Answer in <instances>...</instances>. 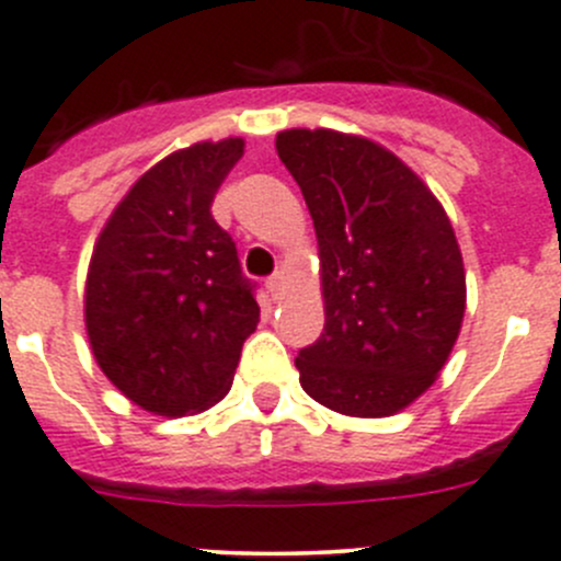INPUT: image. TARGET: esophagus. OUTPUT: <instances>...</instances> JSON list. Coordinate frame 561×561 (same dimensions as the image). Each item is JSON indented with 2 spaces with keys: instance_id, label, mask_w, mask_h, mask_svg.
I'll list each match as a JSON object with an SVG mask.
<instances>
[{
  "instance_id": "34e87169",
  "label": "esophagus",
  "mask_w": 561,
  "mask_h": 561,
  "mask_svg": "<svg viewBox=\"0 0 561 561\" xmlns=\"http://www.w3.org/2000/svg\"><path fill=\"white\" fill-rule=\"evenodd\" d=\"M265 287H268V293L274 301H282V296H285V276L282 274L268 276V279H265Z\"/></svg>"
}]
</instances>
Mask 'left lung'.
I'll return each instance as SVG.
<instances>
[{"label":"left lung","instance_id":"left-lung-1","mask_svg":"<svg viewBox=\"0 0 561 561\" xmlns=\"http://www.w3.org/2000/svg\"><path fill=\"white\" fill-rule=\"evenodd\" d=\"M276 153L320 249L325 325L296 356L304 391L345 416H391L431 389L463 323L449 216L411 167L364 136L290 128Z\"/></svg>","mask_w":561,"mask_h":561}]
</instances>
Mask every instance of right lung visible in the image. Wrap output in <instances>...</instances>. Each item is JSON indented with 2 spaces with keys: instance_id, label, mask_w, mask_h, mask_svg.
<instances>
[{
  "instance_id": "obj_1",
  "label": "right lung",
  "mask_w": 561,
  "mask_h": 561,
  "mask_svg": "<svg viewBox=\"0 0 561 561\" xmlns=\"http://www.w3.org/2000/svg\"><path fill=\"white\" fill-rule=\"evenodd\" d=\"M243 139L197 142L130 186L92 249L84 323L92 356L139 408L186 416L230 391L257 329L254 285L210 216Z\"/></svg>"
}]
</instances>
